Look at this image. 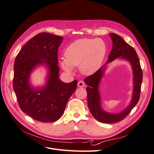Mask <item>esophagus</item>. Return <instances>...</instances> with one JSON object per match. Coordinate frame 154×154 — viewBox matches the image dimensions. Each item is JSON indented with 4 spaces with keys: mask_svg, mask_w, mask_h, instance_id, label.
I'll use <instances>...</instances> for the list:
<instances>
[{
    "mask_svg": "<svg viewBox=\"0 0 154 154\" xmlns=\"http://www.w3.org/2000/svg\"><path fill=\"white\" fill-rule=\"evenodd\" d=\"M85 86V83L83 81H79L78 83V87H84Z\"/></svg>",
    "mask_w": 154,
    "mask_h": 154,
    "instance_id": "34e87169",
    "label": "esophagus"
}]
</instances>
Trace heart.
Returning <instances> with one entry per match:
<instances>
[{
  "label": "heart",
  "mask_w": 154,
  "mask_h": 154,
  "mask_svg": "<svg viewBox=\"0 0 154 154\" xmlns=\"http://www.w3.org/2000/svg\"><path fill=\"white\" fill-rule=\"evenodd\" d=\"M106 54L104 42L100 38H80L70 44L65 51V58L60 59L65 71L71 72L80 66L82 73L91 75L101 67Z\"/></svg>",
  "instance_id": "heart-1"
}]
</instances>
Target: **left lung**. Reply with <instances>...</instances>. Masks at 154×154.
Wrapping results in <instances>:
<instances>
[{"mask_svg": "<svg viewBox=\"0 0 154 154\" xmlns=\"http://www.w3.org/2000/svg\"><path fill=\"white\" fill-rule=\"evenodd\" d=\"M109 35L112 40V48L109 56L108 60L98 71L84 80L88 85L86 91L87 92L88 109L93 117L104 123H117L127 117L139 100L143 80V72L136 51L118 35L110 33ZM117 58L126 60L131 66L133 74V90L132 99L128 106L120 113H112L103 109L99 87L101 79L108 67V64Z\"/></svg>", "mask_w": 154, "mask_h": 154, "instance_id": "8db88e82", "label": "left lung"}]
</instances>
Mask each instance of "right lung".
I'll use <instances>...</instances> for the list:
<instances>
[{
  "label": "right lung",
  "mask_w": 154,
  "mask_h": 154,
  "mask_svg": "<svg viewBox=\"0 0 154 154\" xmlns=\"http://www.w3.org/2000/svg\"><path fill=\"white\" fill-rule=\"evenodd\" d=\"M63 38L48 32L32 37L23 46L14 63L13 90L21 110L41 122H54L64 112L77 80L65 83L59 78L58 49ZM43 66L47 71L43 86H35L30 75Z\"/></svg>",
  "instance_id": "1"
}]
</instances>
